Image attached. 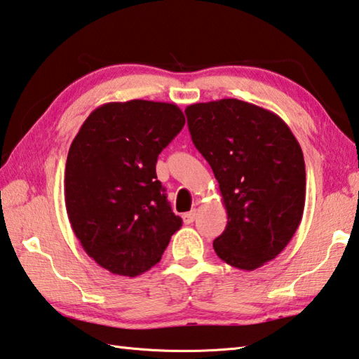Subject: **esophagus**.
<instances>
[{"mask_svg": "<svg viewBox=\"0 0 359 359\" xmlns=\"http://www.w3.org/2000/svg\"><path fill=\"white\" fill-rule=\"evenodd\" d=\"M196 215H198V210H191V212H187L182 215V218H184V223L185 224H191L194 219H196Z\"/></svg>", "mask_w": 359, "mask_h": 359, "instance_id": "34e87169", "label": "esophagus"}]
</instances>
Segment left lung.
<instances>
[{
	"instance_id": "left-lung-1",
	"label": "left lung",
	"mask_w": 359,
	"mask_h": 359,
	"mask_svg": "<svg viewBox=\"0 0 359 359\" xmlns=\"http://www.w3.org/2000/svg\"><path fill=\"white\" fill-rule=\"evenodd\" d=\"M191 140L219 184L227 226L213 248L221 260L256 270L275 259L302 223V147L278 114L237 99L185 108Z\"/></svg>"
}]
</instances>
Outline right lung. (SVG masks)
Segmentation results:
<instances>
[{"label": "right lung", "mask_w": 359, "mask_h": 359, "mask_svg": "<svg viewBox=\"0 0 359 359\" xmlns=\"http://www.w3.org/2000/svg\"><path fill=\"white\" fill-rule=\"evenodd\" d=\"M184 126L174 103L109 102L88 116L72 141L64 175L72 231L113 275L151 270L180 229L155 165Z\"/></svg>", "instance_id": "right-lung-1"}]
</instances>
